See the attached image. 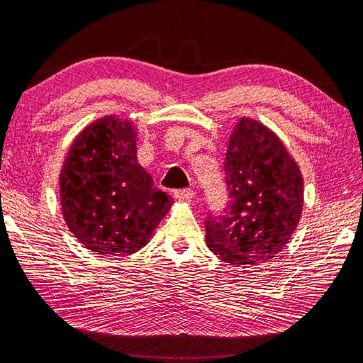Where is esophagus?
<instances>
[{
  "mask_svg": "<svg viewBox=\"0 0 363 363\" xmlns=\"http://www.w3.org/2000/svg\"><path fill=\"white\" fill-rule=\"evenodd\" d=\"M177 201H182V203H186V201H191L194 198V191L189 188H183V189H177L174 193Z\"/></svg>",
  "mask_w": 363,
  "mask_h": 363,
  "instance_id": "1",
  "label": "esophagus"
}]
</instances>
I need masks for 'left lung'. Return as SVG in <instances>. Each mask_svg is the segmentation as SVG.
<instances>
[{"label":"left lung","instance_id":"1","mask_svg":"<svg viewBox=\"0 0 363 363\" xmlns=\"http://www.w3.org/2000/svg\"><path fill=\"white\" fill-rule=\"evenodd\" d=\"M223 170L230 201L223 216L207 217V247L228 265L267 262L299 223V165L270 128L242 117L230 135Z\"/></svg>","mask_w":363,"mask_h":363}]
</instances>
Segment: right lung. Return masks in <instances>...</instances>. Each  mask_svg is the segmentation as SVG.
<instances>
[{
    "instance_id": "right-lung-1",
    "label": "right lung",
    "mask_w": 363,
    "mask_h": 363,
    "mask_svg": "<svg viewBox=\"0 0 363 363\" xmlns=\"http://www.w3.org/2000/svg\"><path fill=\"white\" fill-rule=\"evenodd\" d=\"M59 188L69 230L99 255L140 251L174 204L138 164L133 123L116 116L98 118L79 133Z\"/></svg>"
}]
</instances>
